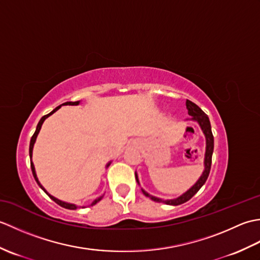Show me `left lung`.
Instances as JSON below:
<instances>
[{
  "label": "left lung",
  "instance_id": "left-lung-1",
  "mask_svg": "<svg viewBox=\"0 0 260 260\" xmlns=\"http://www.w3.org/2000/svg\"><path fill=\"white\" fill-rule=\"evenodd\" d=\"M186 109H187V114L191 116V120H194L197 123L200 125L201 129L203 132L204 136H206V154H204V171L202 172L201 176L199 178V180L196 182L194 185H192L189 190L184 192L183 194L175 198V199H170V200H162V199L153 197L151 194L142 189V192L144 193V196L151 198L153 201L156 202H163L165 204H169V206H179V204L184 203L186 201H189L190 199L196 194V193L201 189L202 185L206 183V181L209 176L210 173V169H211V161H212V153H213V135L211 132V124H210V120L208 115L203 112V110L196 105L194 103H192L191 101H187L186 99ZM135 178L137 183L140 184L139 181V176H137V173L135 172Z\"/></svg>",
  "mask_w": 260,
  "mask_h": 260
}]
</instances>
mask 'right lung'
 <instances>
[{
  "label": "right lung",
  "instance_id": "1",
  "mask_svg": "<svg viewBox=\"0 0 260 260\" xmlns=\"http://www.w3.org/2000/svg\"><path fill=\"white\" fill-rule=\"evenodd\" d=\"M80 104V102L78 101V102H67V103H63V104H61L60 105V106H58L57 108H54L51 113H49L48 115H45L43 116V117H41V119L39 120V123H38V125H37V129H36V132H35V134H33V136L31 137V141H30V147H29V154H30V159H31V170H32V174H33V176H35V180L37 181V183L39 184V186L41 187V189L45 191L47 194L50 197L52 200L56 202V203H58L59 206H61L62 208H66V209H69V210H76L77 207L76 204H74V203H68V202H64V201H61V200H59V199H57V198H54V197H52L51 194H49V193L47 192V190L45 189V187H43L42 185H41V183L40 182H39V180H38V178H37V173H36V169H35V165H33V162H32V151H33V145H35V143H36V140H37V136H38V134H39V132H40V129H41V126H42V124H43V121H45L49 116L50 115H52L54 112H57V110L62 106V105H79ZM110 165V162L106 165V168H108ZM103 197L104 196H101V197H98L97 199H95V200H93L92 202H91V204L90 206H95V204L97 203V202H99L103 199Z\"/></svg>",
  "mask_w": 260,
  "mask_h": 260
}]
</instances>
